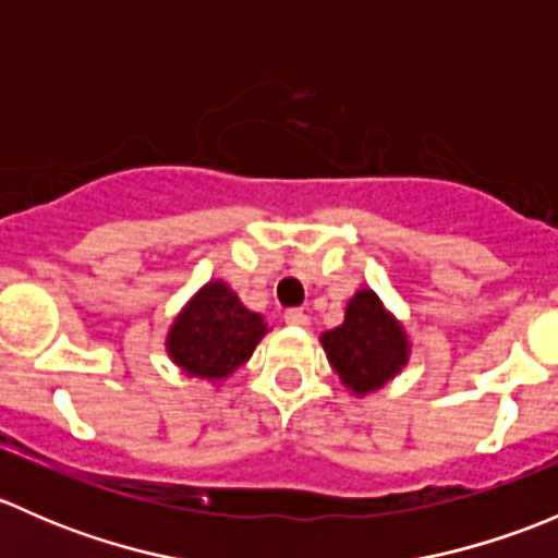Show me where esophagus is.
Returning <instances> with one entry per match:
<instances>
[{"mask_svg":"<svg viewBox=\"0 0 558 558\" xmlns=\"http://www.w3.org/2000/svg\"><path fill=\"white\" fill-rule=\"evenodd\" d=\"M283 320L291 326H307L311 324V315L302 311V307H289V311L283 313Z\"/></svg>","mask_w":558,"mask_h":558,"instance_id":"1","label":"esophagus"}]
</instances>
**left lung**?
<instances>
[{
    "mask_svg": "<svg viewBox=\"0 0 558 558\" xmlns=\"http://www.w3.org/2000/svg\"><path fill=\"white\" fill-rule=\"evenodd\" d=\"M331 367L356 393L380 388L408 362V340L373 291H359L345 311V324L320 337Z\"/></svg>",
    "mask_w": 558,
    "mask_h": 558,
    "instance_id": "8db88e82",
    "label": "left lung"
}]
</instances>
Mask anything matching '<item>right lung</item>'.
Here are the masks:
<instances>
[{
    "label": "right lung",
    "instance_id": "obj_1",
    "mask_svg": "<svg viewBox=\"0 0 558 558\" xmlns=\"http://www.w3.org/2000/svg\"><path fill=\"white\" fill-rule=\"evenodd\" d=\"M264 331L262 315L245 311L234 291L223 283H207L174 320L167 348L185 373L216 380L251 359Z\"/></svg>",
    "mask_w": 558,
    "mask_h": 558
}]
</instances>
